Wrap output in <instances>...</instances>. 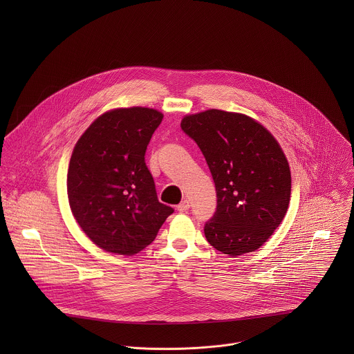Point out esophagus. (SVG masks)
Returning a JSON list of instances; mask_svg holds the SVG:
<instances>
[{"label": "esophagus", "instance_id": "esophagus-1", "mask_svg": "<svg viewBox=\"0 0 354 354\" xmlns=\"http://www.w3.org/2000/svg\"><path fill=\"white\" fill-rule=\"evenodd\" d=\"M177 209H178L180 212H187V211L189 209V202H188V201H183V202L177 205Z\"/></svg>", "mask_w": 354, "mask_h": 354}]
</instances>
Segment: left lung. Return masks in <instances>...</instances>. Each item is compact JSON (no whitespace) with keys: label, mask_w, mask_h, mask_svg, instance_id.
<instances>
[{"label":"left lung","mask_w":354,"mask_h":354,"mask_svg":"<svg viewBox=\"0 0 354 354\" xmlns=\"http://www.w3.org/2000/svg\"><path fill=\"white\" fill-rule=\"evenodd\" d=\"M181 129L199 146L215 184L207 241L232 257L256 251L281 225L290 202V169L281 146L251 117L216 109L185 115Z\"/></svg>","instance_id":"obj_1"}]
</instances>
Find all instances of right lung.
Masks as SVG:
<instances>
[{
  "label": "right lung",
  "instance_id": "1",
  "mask_svg": "<svg viewBox=\"0 0 354 354\" xmlns=\"http://www.w3.org/2000/svg\"><path fill=\"white\" fill-rule=\"evenodd\" d=\"M162 118L149 107L106 111L73 149L66 178L69 205L88 239L107 252H140L174 211L158 201L145 160Z\"/></svg>",
  "mask_w": 354,
  "mask_h": 354
}]
</instances>
